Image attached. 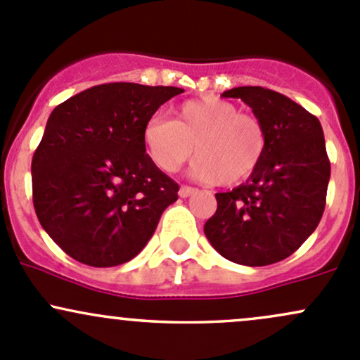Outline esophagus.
I'll list each match as a JSON object with an SVG mask.
<instances>
[{
    "instance_id": "esophagus-1",
    "label": "esophagus",
    "mask_w": 360,
    "mask_h": 360,
    "mask_svg": "<svg viewBox=\"0 0 360 360\" xmlns=\"http://www.w3.org/2000/svg\"><path fill=\"white\" fill-rule=\"evenodd\" d=\"M195 193H196L195 188H191V186H181L179 196H181V198H188V196L195 195Z\"/></svg>"
}]
</instances>
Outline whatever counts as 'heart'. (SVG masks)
<instances>
[{
	"label": "heart",
	"instance_id": "1",
	"mask_svg": "<svg viewBox=\"0 0 360 360\" xmlns=\"http://www.w3.org/2000/svg\"><path fill=\"white\" fill-rule=\"evenodd\" d=\"M143 145L158 169L174 174L193 155L191 176L202 183L238 184L255 172L267 134L255 115L221 98L177 105L172 120L153 117L143 127Z\"/></svg>",
	"mask_w": 360,
	"mask_h": 360
}]
</instances>
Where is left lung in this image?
<instances>
[{"label": "left lung", "instance_id": "obj_1", "mask_svg": "<svg viewBox=\"0 0 360 360\" xmlns=\"http://www.w3.org/2000/svg\"><path fill=\"white\" fill-rule=\"evenodd\" d=\"M240 98L262 122L267 146L247 183L217 193L205 236L224 259L269 266L290 257L323 217L331 165L317 117L288 96L260 86L222 93Z\"/></svg>", "mask_w": 360, "mask_h": 360}]
</instances>
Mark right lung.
Returning <instances> with one entry per match:
<instances>
[{
  "mask_svg": "<svg viewBox=\"0 0 360 360\" xmlns=\"http://www.w3.org/2000/svg\"><path fill=\"white\" fill-rule=\"evenodd\" d=\"M184 89L112 82L51 112L32 157V200L43 229L86 266L134 259L179 186L146 155L143 127Z\"/></svg>",
  "mask_w": 360,
  "mask_h": 360,
  "instance_id": "1",
  "label": "right lung"
}]
</instances>
